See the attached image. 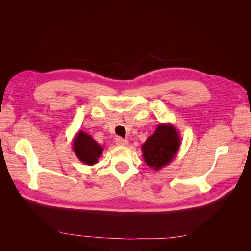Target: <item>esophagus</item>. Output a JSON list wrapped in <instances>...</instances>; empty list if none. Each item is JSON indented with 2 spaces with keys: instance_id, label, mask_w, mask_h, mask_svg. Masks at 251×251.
Returning a JSON list of instances; mask_svg holds the SVG:
<instances>
[{
  "instance_id": "34e87169",
  "label": "esophagus",
  "mask_w": 251,
  "mask_h": 251,
  "mask_svg": "<svg viewBox=\"0 0 251 251\" xmlns=\"http://www.w3.org/2000/svg\"><path fill=\"white\" fill-rule=\"evenodd\" d=\"M115 142H116L117 145H120V146H126V145H128V143H129L127 139H123V138H121V137H117L116 140H115Z\"/></svg>"
}]
</instances>
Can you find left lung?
I'll use <instances>...</instances> for the list:
<instances>
[{"label":"left lung","mask_w":251,"mask_h":251,"mask_svg":"<svg viewBox=\"0 0 251 251\" xmlns=\"http://www.w3.org/2000/svg\"><path fill=\"white\" fill-rule=\"evenodd\" d=\"M179 146L180 136L176 127L171 123H159L142 144V156L149 168L159 171L173 161Z\"/></svg>","instance_id":"left-lung-1"}]
</instances>
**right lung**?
<instances>
[{
    "label": "right lung",
    "instance_id": "obj_1",
    "mask_svg": "<svg viewBox=\"0 0 251 251\" xmlns=\"http://www.w3.org/2000/svg\"><path fill=\"white\" fill-rule=\"evenodd\" d=\"M73 150L80 162L87 165H94L101 157L104 148L88 133L78 131L73 139Z\"/></svg>",
    "mask_w": 251,
    "mask_h": 251
}]
</instances>
